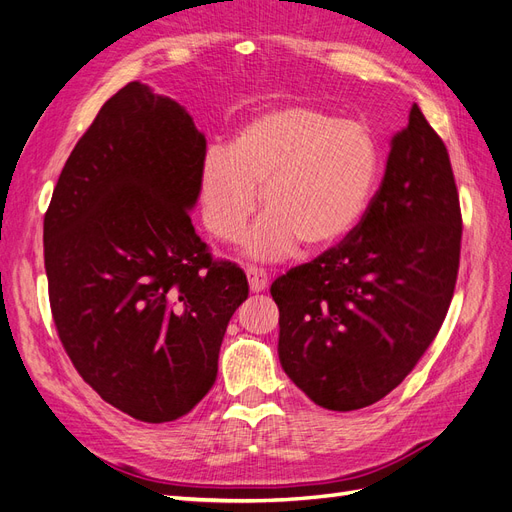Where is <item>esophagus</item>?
Wrapping results in <instances>:
<instances>
[{"mask_svg":"<svg viewBox=\"0 0 512 512\" xmlns=\"http://www.w3.org/2000/svg\"><path fill=\"white\" fill-rule=\"evenodd\" d=\"M247 282H250V288L254 292H260L269 286V275L260 267H247Z\"/></svg>","mask_w":512,"mask_h":512,"instance_id":"1","label":"esophagus"}]
</instances>
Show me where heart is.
<instances>
[{
	"mask_svg": "<svg viewBox=\"0 0 512 512\" xmlns=\"http://www.w3.org/2000/svg\"><path fill=\"white\" fill-rule=\"evenodd\" d=\"M378 168L376 141L361 123L309 106L273 108L243 126L226 151L207 153L200 168L203 222L215 239L239 241L262 188L269 215L247 237V254L282 258L297 241L329 247L363 218Z\"/></svg>",
	"mask_w": 512,
	"mask_h": 512,
	"instance_id": "heart-1",
	"label": "heart"
}]
</instances>
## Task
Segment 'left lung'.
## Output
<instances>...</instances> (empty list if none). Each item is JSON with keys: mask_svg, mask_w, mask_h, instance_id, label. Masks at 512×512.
<instances>
[{"mask_svg": "<svg viewBox=\"0 0 512 512\" xmlns=\"http://www.w3.org/2000/svg\"><path fill=\"white\" fill-rule=\"evenodd\" d=\"M461 230L451 158L414 104L361 222L271 284L280 363L314 404L359 410L404 382L451 305Z\"/></svg>", "mask_w": 512, "mask_h": 512, "instance_id": "8db88e82", "label": "left lung"}]
</instances>
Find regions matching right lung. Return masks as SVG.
Wrapping results in <instances>:
<instances>
[{
  "instance_id": "right-lung-1",
  "label": "right lung",
  "mask_w": 512,
  "mask_h": 512,
  "mask_svg": "<svg viewBox=\"0 0 512 512\" xmlns=\"http://www.w3.org/2000/svg\"><path fill=\"white\" fill-rule=\"evenodd\" d=\"M207 141L173 98L128 83L74 145L44 213L61 346L106 404L143 423L188 414L218 376L247 299L190 220Z\"/></svg>"
}]
</instances>
